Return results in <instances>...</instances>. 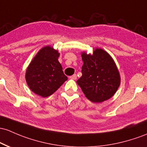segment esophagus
<instances>
[{
    "mask_svg": "<svg viewBox=\"0 0 147 147\" xmlns=\"http://www.w3.org/2000/svg\"><path fill=\"white\" fill-rule=\"evenodd\" d=\"M70 79H71V80H75L77 79V75H72V76L70 77Z\"/></svg>",
    "mask_w": 147,
    "mask_h": 147,
    "instance_id": "34e87169",
    "label": "esophagus"
}]
</instances>
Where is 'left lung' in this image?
<instances>
[{"label": "left lung", "mask_w": 147, "mask_h": 147, "mask_svg": "<svg viewBox=\"0 0 147 147\" xmlns=\"http://www.w3.org/2000/svg\"><path fill=\"white\" fill-rule=\"evenodd\" d=\"M82 76L77 81L85 96L93 102L112 98L121 84V77L114 59L100 48L93 54L82 53Z\"/></svg>", "instance_id": "1"}]
</instances>
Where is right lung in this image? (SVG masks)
<instances>
[{
  "mask_svg": "<svg viewBox=\"0 0 147 147\" xmlns=\"http://www.w3.org/2000/svg\"><path fill=\"white\" fill-rule=\"evenodd\" d=\"M60 53L51 46H45L37 53L26 72V81L33 93L43 98L57 91L67 80L59 63Z\"/></svg>",
  "mask_w": 147,
  "mask_h": 147,
  "instance_id": "right-lung-1",
  "label": "right lung"
}]
</instances>
